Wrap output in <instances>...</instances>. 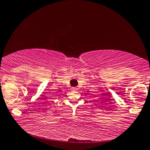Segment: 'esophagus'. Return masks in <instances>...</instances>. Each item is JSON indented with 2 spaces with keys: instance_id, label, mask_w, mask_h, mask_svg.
Here are the masks:
<instances>
[{
  "instance_id": "esophagus-1",
  "label": "esophagus",
  "mask_w": 150,
  "mask_h": 150,
  "mask_svg": "<svg viewBox=\"0 0 150 150\" xmlns=\"http://www.w3.org/2000/svg\"><path fill=\"white\" fill-rule=\"evenodd\" d=\"M73 89H74V90H75V89H76V88H73Z\"/></svg>"
}]
</instances>
